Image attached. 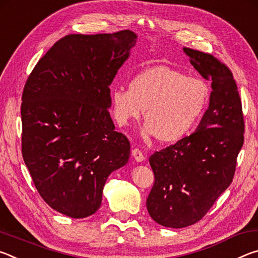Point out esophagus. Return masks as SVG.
Returning a JSON list of instances; mask_svg holds the SVG:
<instances>
[{
	"label": "esophagus",
	"mask_w": 258,
	"mask_h": 258,
	"mask_svg": "<svg viewBox=\"0 0 258 258\" xmlns=\"http://www.w3.org/2000/svg\"><path fill=\"white\" fill-rule=\"evenodd\" d=\"M132 156L133 158L138 161V163H142L143 160H145V156H143V154L141 151H140L139 149H133L132 150Z\"/></svg>",
	"instance_id": "obj_1"
}]
</instances>
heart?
<instances>
[{
  "label": "heart",
  "mask_w": 258,
  "mask_h": 258,
  "mask_svg": "<svg viewBox=\"0 0 258 258\" xmlns=\"http://www.w3.org/2000/svg\"><path fill=\"white\" fill-rule=\"evenodd\" d=\"M209 91L204 81L159 64L132 77L128 89L115 87L110 93L112 115L119 126L141 118L143 138L174 143L191 133L207 107Z\"/></svg>",
  "instance_id": "b5f03b06"
}]
</instances>
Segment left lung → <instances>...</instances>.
<instances>
[{"mask_svg": "<svg viewBox=\"0 0 258 258\" xmlns=\"http://www.w3.org/2000/svg\"><path fill=\"white\" fill-rule=\"evenodd\" d=\"M200 75L212 81L209 106L197 130L150 156L155 183L147 199L152 220L166 228L197 223L233 180L243 145V115L230 69L212 54L183 47Z\"/></svg>", "mask_w": 258, "mask_h": 258, "instance_id": "obj_1", "label": "left lung"}]
</instances>
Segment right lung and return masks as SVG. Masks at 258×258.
Returning a JSON list of instances; mask_svg holds the SVG:
<instances>
[{"label": "right lung", "instance_id": "add662e5", "mask_svg": "<svg viewBox=\"0 0 258 258\" xmlns=\"http://www.w3.org/2000/svg\"><path fill=\"white\" fill-rule=\"evenodd\" d=\"M138 35H67L33 69L23 92L21 150L43 200L73 218L101 206L110 174L127 164L130 141L108 109L118 69Z\"/></svg>", "mask_w": 258, "mask_h": 258}]
</instances>
